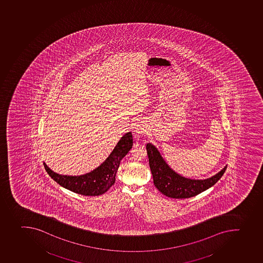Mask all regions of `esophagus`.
<instances>
[{"mask_svg":"<svg viewBox=\"0 0 263 263\" xmlns=\"http://www.w3.org/2000/svg\"><path fill=\"white\" fill-rule=\"evenodd\" d=\"M135 133L136 135L138 136V137L144 135L145 133H147V127H146L144 125L140 124V125H138V126L136 128Z\"/></svg>","mask_w":263,"mask_h":263,"instance_id":"esophagus-1","label":"esophagus"}]
</instances>
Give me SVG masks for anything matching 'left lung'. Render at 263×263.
<instances>
[{"label": "left lung", "instance_id": "1", "mask_svg": "<svg viewBox=\"0 0 263 263\" xmlns=\"http://www.w3.org/2000/svg\"><path fill=\"white\" fill-rule=\"evenodd\" d=\"M146 148L154 185L162 194L171 198H189L200 194L215 185L227 168L225 166L222 171L209 179L192 180L175 173L170 168L154 145L147 143Z\"/></svg>", "mask_w": 263, "mask_h": 263}]
</instances>
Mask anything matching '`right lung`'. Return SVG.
I'll return each mask as SVG.
<instances>
[{
  "instance_id": "obj_1",
  "label": "right lung",
  "mask_w": 263,
  "mask_h": 263,
  "mask_svg": "<svg viewBox=\"0 0 263 263\" xmlns=\"http://www.w3.org/2000/svg\"><path fill=\"white\" fill-rule=\"evenodd\" d=\"M133 145L132 133H125L101 165L89 173L79 176L54 173L45 163L44 167L48 175L66 189L83 196H100L105 193L116 182V172L121 159L130 151Z\"/></svg>"
}]
</instances>
